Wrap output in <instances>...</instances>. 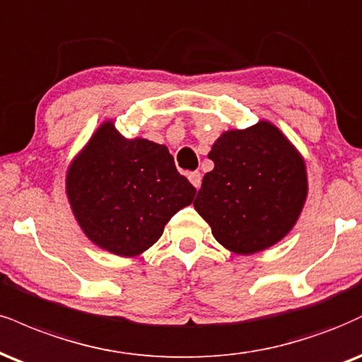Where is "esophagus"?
<instances>
[{
  "label": "esophagus",
  "instance_id": "34e87169",
  "mask_svg": "<svg viewBox=\"0 0 362 362\" xmlns=\"http://www.w3.org/2000/svg\"><path fill=\"white\" fill-rule=\"evenodd\" d=\"M189 180L190 184H192L195 189H200V184H202V175H200V172H192L189 173Z\"/></svg>",
  "mask_w": 362,
  "mask_h": 362
}]
</instances>
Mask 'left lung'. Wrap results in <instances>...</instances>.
Here are the masks:
<instances>
[{
	"instance_id": "8db88e82",
	"label": "left lung",
	"mask_w": 362,
	"mask_h": 362,
	"mask_svg": "<svg viewBox=\"0 0 362 362\" xmlns=\"http://www.w3.org/2000/svg\"><path fill=\"white\" fill-rule=\"evenodd\" d=\"M209 158L195 211L226 250L255 255L276 245L297 224L308 182L303 156L269 121L224 132Z\"/></svg>"
}]
</instances>
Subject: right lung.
<instances>
[{"mask_svg":"<svg viewBox=\"0 0 362 362\" xmlns=\"http://www.w3.org/2000/svg\"><path fill=\"white\" fill-rule=\"evenodd\" d=\"M65 192L95 246L133 258L158 241L197 190L177 172L167 146L124 138L112 121H104L69 165Z\"/></svg>","mask_w":362,"mask_h":362,"instance_id":"obj_1","label":"right lung"}]
</instances>
